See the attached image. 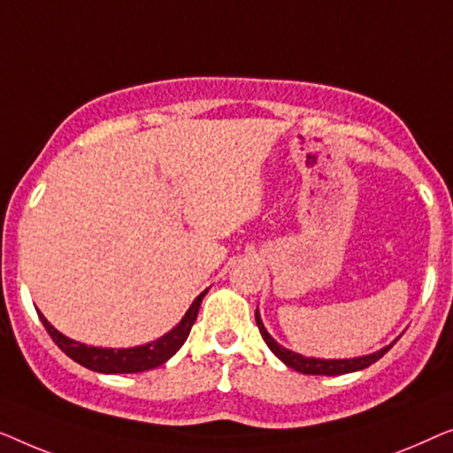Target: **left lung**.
<instances>
[{"label": "left lung", "mask_w": 453, "mask_h": 453, "mask_svg": "<svg viewBox=\"0 0 453 453\" xmlns=\"http://www.w3.org/2000/svg\"><path fill=\"white\" fill-rule=\"evenodd\" d=\"M254 316H257V326L260 330V334H263V339L266 345L273 353H275L279 359H281L285 365L296 369L299 373H305V375H342V373H351V372H359V369H365L375 363L378 359H381L388 351H390V347H384L381 351L378 353H372V355H365V357H355V359H308V357H302L297 353L289 351V349H285L279 345V342L273 339V336L266 333L263 320H260V314L258 310L254 311Z\"/></svg>", "instance_id": "8db88e82"}]
</instances>
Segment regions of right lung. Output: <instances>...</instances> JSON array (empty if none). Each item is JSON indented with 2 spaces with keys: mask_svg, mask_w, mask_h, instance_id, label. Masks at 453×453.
I'll use <instances>...</instances> for the list:
<instances>
[{
  "mask_svg": "<svg viewBox=\"0 0 453 453\" xmlns=\"http://www.w3.org/2000/svg\"><path fill=\"white\" fill-rule=\"evenodd\" d=\"M205 293L207 291H203L201 296L195 299L180 324H178L174 330H170L168 334L162 336V339L143 347L117 349V351H114V349L81 345V342L67 339V336H63L59 330H55L42 314H38V318H41L42 326L47 328L50 339L55 341V345L67 357H72L75 363H80V365L100 373H139L162 365V363L168 361L170 357L184 345V341H187L190 328H193V324L196 320V314H199V305L203 302V297H205Z\"/></svg>",
  "mask_w": 453,
  "mask_h": 453,
  "instance_id": "1",
  "label": "right lung"
}]
</instances>
